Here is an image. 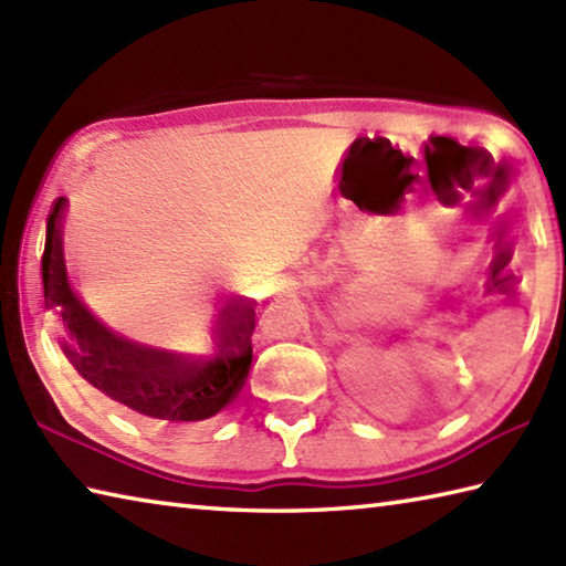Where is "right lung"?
<instances>
[{"label":"right lung","mask_w":566,"mask_h":566,"mask_svg":"<svg viewBox=\"0 0 566 566\" xmlns=\"http://www.w3.org/2000/svg\"><path fill=\"white\" fill-rule=\"evenodd\" d=\"M63 208L65 198H55L41 276L43 302L61 316L65 328L61 350L77 375L109 400L169 422H201L235 400L252 365L254 302L238 298L223 308L213 328L216 350L206 358L127 340L87 312L71 290L63 262Z\"/></svg>","instance_id":"obj_1"}]
</instances>
